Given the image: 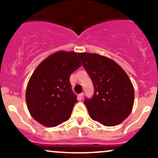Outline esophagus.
Masks as SVG:
<instances>
[{"mask_svg": "<svg viewBox=\"0 0 158 158\" xmlns=\"http://www.w3.org/2000/svg\"><path fill=\"white\" fill-rule=\"evenodd\" d=\"M83 97H84V94L81 93L80 94H79V96H78V99H79V100H81V99H83Z\"/></svg>", "mask_w": 158, "mask_h": 158, "instance_id": "esophagus-1", "label": "esophagus"}]
</instances>
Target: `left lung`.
Returning a JSON list of instances; mask_svg holds the SVG:
<instances>
[{"label":"left lung","mask_w":158,"mask_h":158,"mask_svg":"<svg viewBox=\"0 0 158 158\" xmlns=\"http://www.w3.org/2000/svg\"><path fill=\"white\" fill-rule=\"evenodd\" d=\"M82 65L94 83V97L85 99L90 118L114 126L131 114L135 90L125 70L111 59L97 53L79 52Z\"/></svg>","instance_id":"8db88e82"}]
</instances>
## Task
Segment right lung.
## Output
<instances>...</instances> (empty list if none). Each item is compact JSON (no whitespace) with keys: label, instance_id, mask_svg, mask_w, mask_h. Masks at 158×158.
Returning a JSON list of instances; mask_svg holds the SVG:
<instances>
[{"label":"right lung","instance_id":"obj_1","mask_svg":"<svg viewBox=\"0 0 158 158\" xmlns=\"http://www.w3.org/2000/svg\"><path fill=\"white\" fill-rule=\"evenodd\" d=\"M79 52L59 50L47 57L32 73L26 90V102L32 118L42 126L55 127L70 117L77 97L70 74L81 65Z\"/></svg>","mask_w":158,"mask_h":158}]
</instances>
